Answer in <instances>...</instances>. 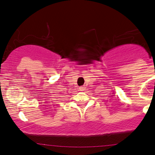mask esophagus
Instances as JSON below:
<instances>
[{
  "mask_svg": "<svg viewBox=\"0 0 155 155\" xmlns=\"http://www.w3.org/2000/svg\"><path fill=\"white\" fill-rule=\"evenodd\" d=\"M85 90V87L84 86H81L79 88V91H84V90Z\"/></svg>",
  "mask_w": 155,
  "mask_h": 155,
  "instance_id": "34e87169",
  "label": "esophagus"
}]
</instances>
